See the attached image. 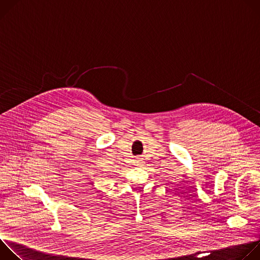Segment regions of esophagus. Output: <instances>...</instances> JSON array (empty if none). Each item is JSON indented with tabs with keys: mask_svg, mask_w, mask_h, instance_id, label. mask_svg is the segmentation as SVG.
<instances>
[{
	"mask_svg": "<svg viewBox=\"0 0 260 260\" xmlns=\"http://www.w3.org/2000/svg\"><path fill=\"white\" fill-rule=\"evenodd\" d=\"M136 162H138L139 165H141V162H142V160L141 159H138V161H136Z\"/></svg>",
	"mask_w": 260,
	"mask_h": 260,
	"instance_id": "1",
	"label": "esophagus"
}]
</instances>
